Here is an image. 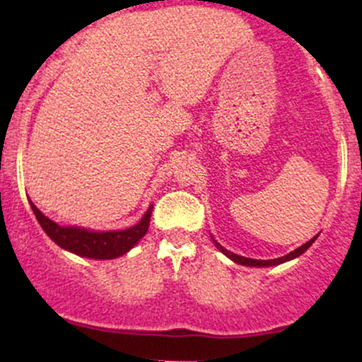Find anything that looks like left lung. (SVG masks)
I'll list each match as a JSON object with an SVG mask.
<instances>
[{
    "instance_id": "1",
    "label": "left lung",
    "mask_w": 362,
    "mask_h": 362,
    "mask_svg": "<svg viewBox=\"0 0 362 362\" xmlns=\"http://www.w3.org/2000/svg\"><path fill=\"white\" fill-rule=\"evenodd\" d=\"M315 240H317V236H313V238L310 240V242H306L305 245H301L300 248H296V250H293V252H289L288 255H284V257H279V259H272V260H257V259H247V257H242V255H236V253H233V252H228L226 248H223L221 245H219L218 242H214L216 243V247L219 248V250H221L224 255H228L230 257L231 260H235L236 264H240V265H248V267H269V265H277V264H282V262H288V260H291V259H294V257H300L303 252H306L308 250V248L311 247V243L315 242Z\"/></svg>"
}]
</instances>
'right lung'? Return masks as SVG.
Returning <instances> with one entry per match:
<instances>
[{
    "label": "right lung",
    "mask_w": 362,
    "mask_h": 362,
    "mask_svg": "<svg viewBox=\"0 0 362 362\" xmlns=\"http://www.w3.org/2000/svg\"><path fill=\"white\" fill-rule=\"evenodd\" d=\"M32 211H34L37 221L40 223L42 230L47 233L52 242H56L61 248L69 250L76 255L88 257V259H115V257L124 255L131 250L136 243L146 235L149 226V218H151L153 207H149L146 214L138 224H134L129 230L122 231H107V233H97V231L83 230V228H69L59 226L49 218L40 213L30 201Z\"/></svg>",
    "instance_id": "right-lung-1"
}]
</instances>
